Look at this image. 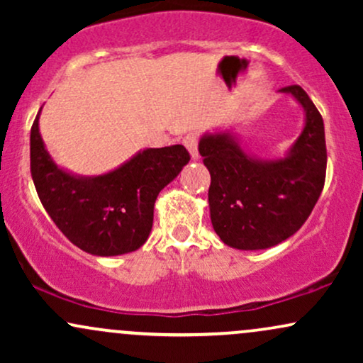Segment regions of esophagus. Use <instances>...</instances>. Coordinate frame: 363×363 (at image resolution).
<instances>
[{
    "mask_svg": "<svg viewBox=\"0 0 363 363\" xmlns=\"http://www.w3.org/2000/svg\"><path fill=\"white\" fill-rule=\"evenodd\" d=\"M182 143H184V147L189 150L191 157L198 158L199 153H198V143H199V135L198 133H187V135L182 138Z\"/></svg>",
    "mask_w": 363,
    "mask_h": 363,
    "instance_id": "1",
    "label": "esophagus"
}]
</instances>
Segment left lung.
<instances>
[{
    "instance_id": "left-lung-1",
    "label": "left lung",
    "mask_w": 363,
    "mask_h": 363,
    "mask_svg": "<svg viewBox=\"0 0 363 363\" xmlns=\"http://www.w3.org/2000/svg\"><path fill=\"white\" fill-rule=\"evenodd\" d=\"M281 91L294 95L306 109V128L285 158L256 160L228 133L199 141L211 176V223L230 247L256 251L289 239L309 218L326 181L323 116L302 86Z\"/></svg>"
}]
</instances>
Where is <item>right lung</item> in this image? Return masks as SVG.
<instances>
[{
	"label": "right lung",
	"mask_w": 363,
	"mask_h": 363,
	"mask_svg": "<svg viewBox=\"0 0 363 363\" xmlns=\"http://www.w3.org/2000/svg\"><path fill=\"white\" fill-rule=\"evenodd\" d=\"M189 158L182 145L148 148L109 174L77 177L49 157L39 114L30 129V172L40 203L69 242L95 256H118L145 244L158 193Z\"/></svg>",
	"instance_id": "obj_1"
}]
</instances>
